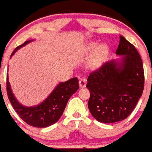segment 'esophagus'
I'll list each match as a JSON object with an SVG mask.
<instances>
[{
  "label": "esophagus",
  "instance_id": "34e87169",
  "mask_svg": "<svg viewBox=\"0 0 152 152\" xmlns=\"http://www.w3.org/2000/svg\"><path fill=\"white\" fill-rule=\"evenodd\" d=\"M86 83H87V80L86 79H81L79 80V86L80 88H85L86 86Z\"/></svg>",
  "mask_w": 152,
  "mask_h": 152
}]
</instances>
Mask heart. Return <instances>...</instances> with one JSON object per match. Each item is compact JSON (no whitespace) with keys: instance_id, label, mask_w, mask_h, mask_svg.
Instances as JSON below:
<instances>
[{"instance_id":"heart-1","label":"heart","mask_w":152,"mask_h":152,"mask_svg":"<svg viewBox=\"0 0 152 152\" xmlns=\"http://www.w3.org/2000/svg\"><path fill=\"white\" fill-rule=\"evenodd\" d=\"M97 47V44L96 42H91L88 44V46L87 47V50L88 52H91L94 49H95ZM109 48L107 45L106 44H101L97 47V50L94 52L91 59L88 61V66L91 68H97L103 62V59L105 58V57L106 56L107 53H108Z\"/></svg>"}]
</instances>
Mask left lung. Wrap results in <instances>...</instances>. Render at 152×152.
<instances>
[{"instance_id": "obj_1", "label": "left lung", "mask_w": 152, "mask_h": 152, "mask_svg": "<svg viewBox=\"0 0 152 152\" xmlns=\"http://www.w3.org/2000/svg\"><path fill=\"white\" fill-rule=\"evenodd\" d=\"M112 60L92 72L86 87L90 91L88 106L93 117L102 123L122 121L133 112L144 89V69L141 57L124 37Z\"/></svg>"}]
</instances>
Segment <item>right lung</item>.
Masks as SVG:
<instances>
[{"label": "right lung", "mask_w": 152, "mask_h": 152, "mask_svg": "<svg viewBox=\"0 0 152 152\" xmlns=\"http://www.w3.org/2000/svg\"><path fill=\"white\" fill-rule=\"evenodd\" d=\"M31 41L33 40L25 41L23 44L15 48L11 57L18 49ZM79 88V80L76 77L69 79L64 83H60L43 102L37 106L28 107L22 105L16 100L11 90L8 74L7 75V92L12 107L25 122L36 127H49L58 121L64 111L69 99Z\"/></svg>", "instance_id": "obj_1"}]
</instances>
